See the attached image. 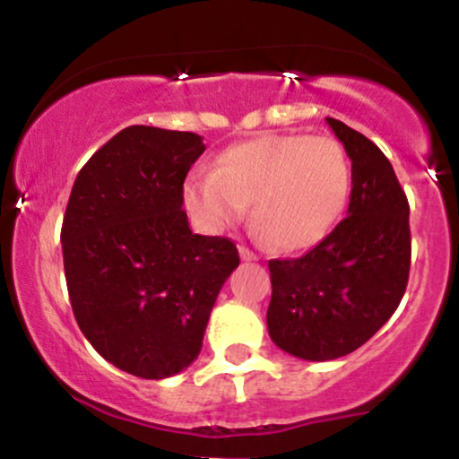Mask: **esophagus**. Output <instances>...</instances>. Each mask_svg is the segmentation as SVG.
Masks as SVG:
<instances>
[{"label":"esophagus","instance_id":"1","mask_svg":"<svg viewBox=\"0 0 459 459\" xmlns=\"http://www.w3.org/2000/svg\"><path fill=\"white\" fill-rule=\"evenodd\" d=\"M239 256L244 261H256V255L252 250H247L246 246H239Z\"/></svg>","mask_w":459,"mask_h":459}]
</instances>
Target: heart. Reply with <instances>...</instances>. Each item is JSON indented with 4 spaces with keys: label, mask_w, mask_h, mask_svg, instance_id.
Segmentation results:
<instances>
[{
    "label": "heart",
    "mask_w": 459,
    "mask_h": 459,
    "mask_svg": "<svg viewBox=\"0 0 459 459\" xmlns=\"http://www.w3.org/2000/svg\"><path fill=\"white\" fill-rule=\"evenodd\" d=\"M351 194V163L332 138L261 135L230 146L213 172L183 187L192 220L207 233L252 220L273 247L298 252L319 244L343 215Z\"/></svg>",
    "instance_id": "b5f03b06"
}]
</instances>
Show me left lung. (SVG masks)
Instances as JSON below:
<instances>
[{
	"label": "left lung",
	"instance_id": "1",
	"mask_svg": "<svg viewBox=\"0 0 459 459\" xmlns=\"http://www.w3.org/2000/svg\"><path fill=\"white\" fill-rule=\"evenodd\" d=\"M351 160L347 218L299 259H272L267 330L287 354L334 360L391 319L410 273V204L391 161L345 123L325 118Z\"/></svg>",
	"mask_w": 459,
	"mask_h": 459
}]
</instances>
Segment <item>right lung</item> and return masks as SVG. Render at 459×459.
Returning a JSON list of instances; mask_svg holds the SVG:
<instances>
[{"mask_svg": "<svg viewBox=\"0 0 459 459\" xmlns=\"http://www.w3.org/2000/svg\"><path fill=\"white\" fill-rule=\"evenodd\" d=\"M204 152L192 131L134 125L79 170L62 222L79 330L114 367L163 380L192 365L239 252L192 233L183 181Z\"/></svg>", "mask_w": 459, "mask_h": 459, "instance_id": "right-lung-1", "label": "right lung"}]
</instances>
